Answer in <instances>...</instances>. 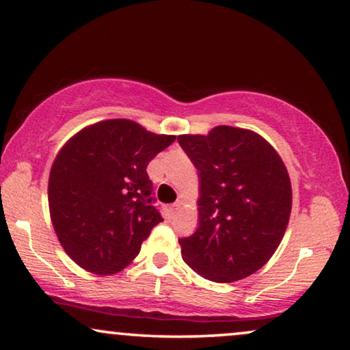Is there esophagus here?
<instances>
[{"instance_id": "esophagus-1", "label": "esophagus", "mask_w": 350, "mask_h": 350, "mask_svg": "<svg viewBox=\"0 0 350 350\" xmlns=\"http://www.w3.org/2000/svg\"><path fill=\"white\" fill-rule=\"evenodd\" d=\"M182 205H183V202H182V200H177V202H174L173 205H171V210H179Z\"/></svg>"}]
</instances>
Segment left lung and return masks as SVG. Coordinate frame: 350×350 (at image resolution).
I'll return each mask as SVG.
<instances>
[{"instance_id": "obj_1", "label": "left lung", "mask_w": 350, "mask_h": 350, "mask_svg": "<svg viewBox=\"0 0 350 350\" xmlns=\"http://www.w3.org/2000/svg\"><path fill=\"white\" fill-rule=\"evenodd\" d=\"M199 171V227L179 239L198 275L234 282L269 262L286 233L292 183L276 150L258 133L219 125L177 137Z\"/></svg>"}]
</instances>
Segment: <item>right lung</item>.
<instances>
[{
	"mask_svg": "<svg viewBox=\"0 0 350 350\" xmlns=\"http://www.w3.org/2000/svg\"><path fill=\"white\" fill-rule=\"evenodd\" d=\"M176 135L128 118L83 128L58 151L49 174L51 221L64 252L91 273L122 271L163 219L151 205L146 167Z\"/></svg>",
	"mask_w": 350,
	"mask_h": 350,
	"instance_id": "right-lung-1",
	"label": "right lung"
}]
</instances>
